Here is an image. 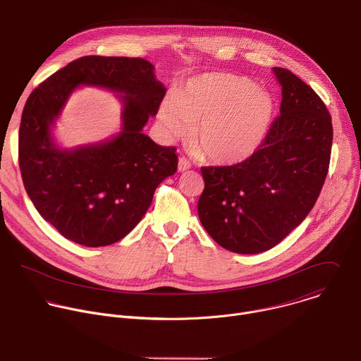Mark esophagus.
<instances>
[{
  "mask_svg": "<svg viewBox=\"0 0 361 361\" xmlns=\"http://www.w3.org/2000/svg\"><path fill=\"white\" fill-rule=\"evenodd\" d=\"M191 169V163L185 159V157H180V160H178V171H187V170H190Z\"/></svg>",
  "mask_w": 361,
  "mask_h": 361,
  "instance_id": "34e87169",
  "label": "esophagus"
}]
</instances>
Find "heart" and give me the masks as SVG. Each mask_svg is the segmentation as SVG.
I'll return each mask as SVG.
<instances>
[{"instance_id":"obj_1","label":"heart","mask_w":361,"mask_h":361,"mask_svg":"<svg viewBox=\"0 0 361 361\" xmlns=\"http://www.w3.org/2000/svg\"><path fill=\"white\" fill-rule=\"evenodd\" d=\"M160 123L171 137L192 130L201 156L216 164H238L263 142L273 118L271 95L241 75L209 73L190 78L174 99L161 104Z\"/></svg>"}]
</instances>
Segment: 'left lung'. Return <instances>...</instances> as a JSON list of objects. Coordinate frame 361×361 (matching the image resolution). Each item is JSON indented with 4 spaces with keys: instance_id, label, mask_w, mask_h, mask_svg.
<instances>
[{
    "instance_id": "left-lung-1",
    "label": "left lung",
    "mask_w": 361,
    "mask_h": 361,
    "mask_svg": "<svg viewBox=\"0 0 361 361\" xmlns=\"http://www.w3.org/2000/svg\"><path fill=\"white\" fill-rule=\"evenodd\" d=\"M281 85L280 116L247 160L201 167L198 217L233 252L267 251L312 212L329 173L333 124L316 91L290 70L273 68Z\"/></svg>"
}]
</instances>
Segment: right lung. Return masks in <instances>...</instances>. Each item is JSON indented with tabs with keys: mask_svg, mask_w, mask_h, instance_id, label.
<instances>
[{
	"mask_svg": "<svg viewBox=\"0 0 361 361\" xmlns=\"http://www.w3.org/2000/svg\"><path fill=\"white\" fill-rule=\"evenodd\" d=\"M80 85L123 93V128L109 142L60 150L50 126ZM164 95L149 61L101 56L71 61L30 94L18 134L21 177L41 217L66 238L87 247L120 241L140 223L159 184L177 171L176 147L142 134Z\"/></svg>",
	"mask_w": 361,
	"mask_h": 361,
	"instance_id": "obj_1",
	"label": "right lung"
}]
</instances>
